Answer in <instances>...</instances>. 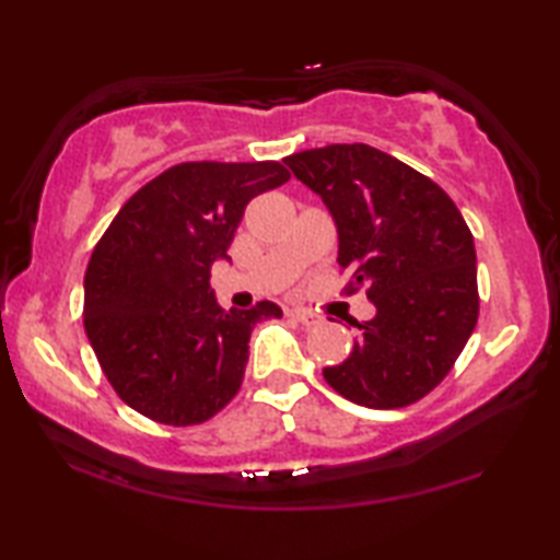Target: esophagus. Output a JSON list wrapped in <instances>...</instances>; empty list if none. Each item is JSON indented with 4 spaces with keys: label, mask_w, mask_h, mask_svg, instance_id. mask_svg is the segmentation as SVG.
<instances>
[{
    "label": "esophagus",
    "mask_w": 560,
    "mask_h": 560,
    "mask_svg": "<svg viewBox=\"0 0 560 560\" xmlns=\"http://www.w3.org/2000/svg\"><path fill=\"white\" fill-rule=\"evenodd\" d=\"M289 316L291 318H296L301 326H306V328H311V326H318L320 324V316H316V314H311V311H303V308H291L289 311Z\"/></svg>",
    "instance_id": "1"
}]
</instances>
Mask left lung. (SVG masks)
Segmentation results:
<instances>
[{
    "mask_svg": "<svg viewBox=\"0 0 560 560\" xmlns=\"http://www.w3.org/2000/svg\"><path fill=\"white\" fill-rule=\"evenodd\" d=\"M338 230L346 293L365 287L375 318L326 383L346 400L395 410L432 393L479 316L477 252L457 205L430 177L365 143L283 158Z\"/></svg>",
    "mask_w": 560,
    "mask_h": 560,
    "instance_id": "8db88e82",
    "label": "left lung"
}]
</instances>
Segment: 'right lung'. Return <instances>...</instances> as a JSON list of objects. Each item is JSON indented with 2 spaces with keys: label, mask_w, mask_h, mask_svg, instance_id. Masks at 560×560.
<instances>
[{
  "label": "right lung",
  "mask_w": 560,
  "mask_h": 560,
  "mask_svg": "<svg viewBox=\"0 0 560 560\" xmlns=\"http://www.w3.org/2000/svg\"><path fill=\"white\" fill-rule=\"evenodd\" d=\"M261 163H179L113 217L83 279V328L103 375L132 410L187 428L240 393L252 328L281 318L271 301L224 311L210 289L252 197L287 183Z\"/></svg>",
  "instance_id": "right-lung-1"
}]
</instances>
